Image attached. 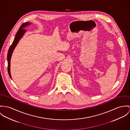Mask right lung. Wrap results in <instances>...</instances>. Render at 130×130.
Wrapping results in <instances>:
<instances>
[{
	"label": "right lung",
	"instance_id": "obj_1",
	"mask_svg": "<svg viewBox=\"0 0 130 130\" xmlns=\"http://www.w3.org/2000/svg\"><path fill=\"white\" fill-rule=\"evenodd\" d=\"M30 23L29 22H26L23 23L21 26L20 27V28L19 30H18L16 35L14 38V41L12 43V44H11V45L10 46V48L8 50V54H7V61H8V74L10 76V78H12L11 76V74H10V60H11V56H12V52L13 51V50H14L15 47H16V46L17 45L18 42H19V41L20 40V39L23 37V36L24 35V34H25V32H26V30L24 29V28L26 27L28 25H30Z\"/></svg>",
	"mask_w": 130,
	"mask_h": 130
}]
</instances>
